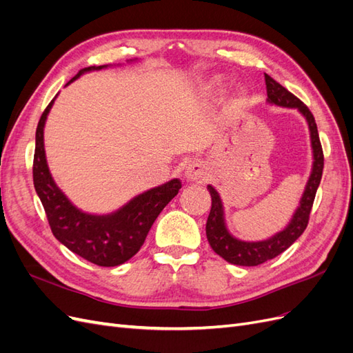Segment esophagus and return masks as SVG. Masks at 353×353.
Returning a JSON list of instances; mask_svg holds the SVG:
<instances>
[{
    "instance_id": "1",
    "label": "esophagus",
    "mask_w": 353,
    "mask_h": 353,
    "mask_svg": "<svg viewBox=\"0 0 353 353\" xmlns=\"http://www.w3.org/2000/svg\"><path fill=\"white\" fill-rule=\"evenodd\" d=\"M184 175L187 181H191V183H197V181H203L206 176V166L203 165L200 160H193L185 166Z\"/></svg>"
}]
</instances>
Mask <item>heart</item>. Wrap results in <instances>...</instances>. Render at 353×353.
Wrapping results in <instances>:
<instances>
[{
    "label": "heart",
    "instance_id": "b5f03b06",
    "mask_svg": "<svg viewBox=\"0 0 353 353\" xmlns=\"http://www.w3.org/2000/svg\"><path fill=\"white\" fill-rule=\"evenodd\" d=\"M245 101V94L244 92H239L237 95H236V103L237 104H243Z\"/></svg>",
    "mask_w": 353,
    "mask_h": 353
}]
</instances>
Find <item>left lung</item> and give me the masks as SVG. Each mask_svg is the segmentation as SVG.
<instances>
[{
	"instance_id": "1",
	"label": "left lung",
	"mask_w": 353,
	"mask_h": 353,
	"mask_svg": "<svg viewBox=\"0 0 353 353\" xmlns=\"http://www.w3.org/2000/svg\"><path fill=\"white\" fill-rule=\"evenodd\" d=\"M265 83H266V94H268V101L272 105L287 109H297L306 119L309 132H311V145L314 154L312 172L309 175L305 191L301 199V205L297 206L296 212L287 227L274 234L272 237L262 240V241H244L237 237H234L228 231L225 223V212H223V205L218 191L212 185H208V190L212 197V208L209 218L206 222V236L210 248L221 258L225 259L230 263L239 266H258L266 261L274 259L275 256L281 254L290 245L302 236L303 231L307 227L309 213H311L316 190L321 183L323 169H324V154L323 147L319 143V135L316 130V123L314 114L311 113L306 105L299 100L296 95L285 90L270 74L265 73Z\"/></svg>"
}]
</instances>
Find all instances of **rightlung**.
I'll use <instances>...</instances> for the list:
<instances>
[{"label": "right lung", "instance_id": "add662e5", "mask_svg": "<svg viewBox=\"0 0 353 353\" xmlns=\"http://www.w3.org/2000/svg\"><path fill=\"white\" fill-rule=\"evenodd\" d=\"M105 68L109 65L85 68L66 85L83 73ZM54 100L47 105L38 122L34 156V185L47 213L51 231L70 252L91 263L99 266L122 265L141 249L159 213L178 194L181 181L175 178L147 190L109 215L82 212L57 187L47 165L44 126Z\"/></svg>", "mask_w": 353, "mask_h": 353}]
</instances>
